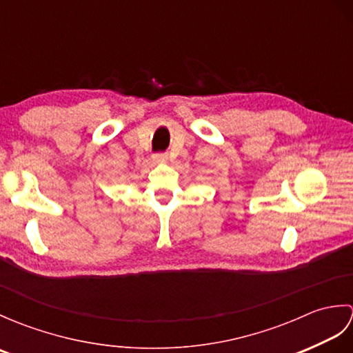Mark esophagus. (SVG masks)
I'll return each instance as SVG.
<instances>
[{
	"instance_id": "obj_1",
	"label": "esophagus",
	"mask_w": 353,
	"mask_h": 353,
	"mask_svg": "<svg viewBox=\"0 0 353 353\" xmlns=\"http://www.w3.org/2000/svg\"><path fill=\"white\" fill-rule=\"evenodd\" d=\"M168 159V154L167 153H157V154H154V161L156 162H163V161H167Z\"/></svg>"
}]
</instances>
